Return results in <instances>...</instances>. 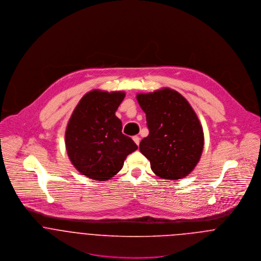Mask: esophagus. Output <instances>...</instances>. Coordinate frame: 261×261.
I'll return each instance as SVG.
<instances>
[{
	"label": "esophagus",
	"mask_w": 261,
	"mask_h": 261,
	"mask_svg": "<svg viewBox=\"0 0 261 261\" xmlns=\"http://www.w3.org/2000/svg\"><path fill=\"white\" fill-rule=\"evenodd\" d=\"M133 140H134V142L137 144V145H139L140 144V138L138 137V136H135V137H133Z\"/></svg>",
	"instance_id": "obj_1"
}]
</instances>
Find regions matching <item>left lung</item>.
I'll return each mask as SVG.
<instances>
[{"mask_svg":"<svg viewBox=\"0 0 261 261\" xmlns=\"http://www.w3.org/2000/svg\"><path fill=\"white\" fill-rule=\"evenodd\" d=\"M137 100L146 113L149 136L140 144L151 171L162 179L188 176L200 161L204 133L200 120L178 91L165 87L139 93Z\"/></svg>","mask_w":261,"mask_h":261,"instance_id":"1","label":"left lung"}]
</instances>
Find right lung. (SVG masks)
Listing matches in <instances>:
<instances>
[{
    "label": "right lung",
    "instance_id": "1",
    "mask_svg": "<svg viewBox=\"0 0 261 261\" xmlns=\"http://www.w3.org/2000/svg\"><path fill=\"white\" fill-rule=\"evenodd\" d=\"M124 96L123 91L91 90L80 99L67 123L68 158L79 173L92 180H110L138 149L121 133L122 123L115 115Z\"/></svg>",
    "mask_w": 261,
    "mask_h": 261
}]
</instances>
